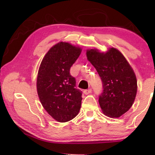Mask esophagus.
Masks as SVG:
<instances>
[{"mask_svg": "<svg viewBox=\"0 0 155 155\" xmlns=\"http://www.w3.org/2000/svg\"><path fill=\"white\" fill-rule=\"evenodd\" d=\"M91 92H92V89H91V88H89V89L84 90L83 93H84V94H88L91 93Z\"/></svg>", "mask_w": 155, "mask_h": 155, "instance_id": "1", "label": "esophagus"}]
</instances>
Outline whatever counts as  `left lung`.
I'll use <instances>...</instances> for the list:
<instances>
[{
	"label": "left lung",
	"mask_w": 155,
	"mask_h": 155,
	"mask_svg": "<svg viewBox=\"0 0 155 155\" xmlns=\"http://www.w3.org/2000/svg\"><path fill=\"white\" fill-rule=\"evenodd\" d=\"M103 83L98 103L107 116L118 118L132 107L137 92V81L132 67L121 52L110 48L107 52L97 49L87 51Z\"/></svg>",
	"instance_id": "obj_1"
}]
</instances>
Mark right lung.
<instances>
[{"instance_id": "1", "label": "right lung", "mask_w": 155, "mask_h": 155, "mask_svg": "<svg viewBox=\"0 0 155 155\" xmlns=\"http://www.w3.org/2000/svg\"><path fill=\"white\" fill-rule=\"evenodd\" d=\"M81 51L68 42H58L45 54L38 69L39 99L47 113L60 123L74 118L81 107L82 91L76 88L75 78L70 74Z\"/></svg>"}]
</instances>
